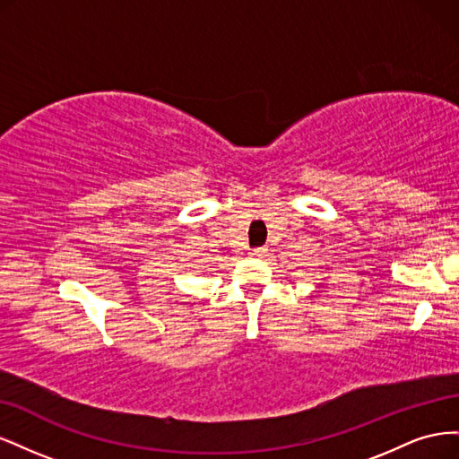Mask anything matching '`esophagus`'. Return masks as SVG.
Wrapping results in <instances>:
<instances>
[{
  "label": "esophagus",
  "instance_id": "1",
  "mask_svg": "<svg viewBox=\"0 0 459 459\" xmlns=\"http://www.w3.org/2000/svg\"><path fill=\"white\" fill-rule=\"evenodd\" d=\"M251 255H253V256H264V255H266V248H264V247H256V248H253Z\"/></svg>",
  "mask_w": 459,
  "mask_h": 459
}]
</instances>
